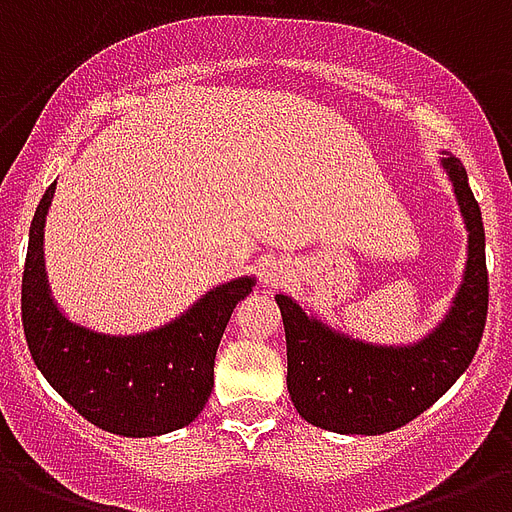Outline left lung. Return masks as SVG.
Masks as SVG:
<instances>
[{
    "label": "left lung",
    "mask_w": 512,
    "mask_h": 512,
    "mask_svg": "<svg viewBox=\"0 0 512 512\" xmlns=\"http://www.w3.org/2000/svg\"><path fill=\"white\" fill-rule=\"evenodd\" d=\"M447 169L468 227V264L452 309L412 346H372L314 320L288 296H275L288 343V391L306 423L333 433L378 436L402 428L447 394L473 362L489 309L486 237L465 166Z\"/></svg>",
    "instance_id": "8db88e82"
}]
</instances>
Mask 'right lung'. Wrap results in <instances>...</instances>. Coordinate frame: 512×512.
<instances>
[{"label":"right lung","instance_id":"obj_1","mask_svg":"<svg viewBox=\"0 0 512 512\" xmlns=\"http://www.w3.org/2000/svg\"><path fill=\"white\" fill-rule=\"evenodd\" d=\"M49 185L28 232L20 285L23 333L49 386L97 428L116 436H161L192 423L214 388V359L232 309L253 290L237 277L208 290L179 320L142 335H102L57 309L44 275Z\"/></svg>","mask_w":512,"mask_h":512}]
</instances>
